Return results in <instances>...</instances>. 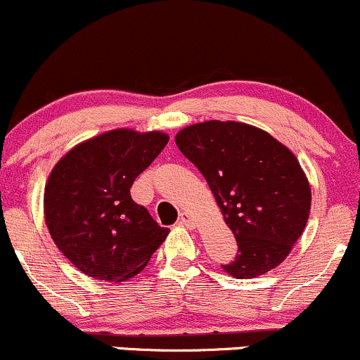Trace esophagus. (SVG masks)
Returning <instances> with one entry per match:
<instances>
[{
    "label": "esophagus",
    "mask_w": 360,
    "mask_h": 360,
    "mask_svg": "<svg viewBox=\"0 0 360 360\" xmlns=\"http://www.w3.org/2000/svg\"><path fill=\"white\" fill-rule=\"evenodd\" d=\"M177 223L186 226V229H194V226H196V223H194L191 214H188V213H181L179 214V221H177Z\"/></svg>",
    "instance_id": "34e87169"
}]
</instances>
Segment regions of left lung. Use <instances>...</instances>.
I'll use <instances>...</instances> for the list:
<instances>
[{
	"mask_svg": "<svg viewBox=\"0 0 360 360\" xmlns=\"http://www.w3.org/2000/svg\"><path fill=\"white\" fill-rule=\"evenodd\" d=\"M176 146L212 189L238 254L223 271L250 279L278 267L307 226L311 189L295 154L257 127L196 123Z\"/></svg>",
	"mask_w": 360,
	"mask_h": 360,
	"instance_id": "obj_1",
	"label": "left lung"
}]
</instances>
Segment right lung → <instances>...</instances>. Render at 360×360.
Returning <instances> with one entry per match:
<instances>
[{"instance_id":"add662e5","label":"right lung","mask_w":360,"mask_h":360,"mask_svg":"<svg viewBox=\"0 0 360 360\" xmlns=\"http://www.w3.org/2000/svg\"><path fill=\"white\" fill-rule=\"evenodd\" d=\"M167 142L162 131L117 128L71 148L52 169L45 223L57 249L89 278H134L166 240L169 229L131 200L130 188Z\"/></svg>"}]
</instances>
